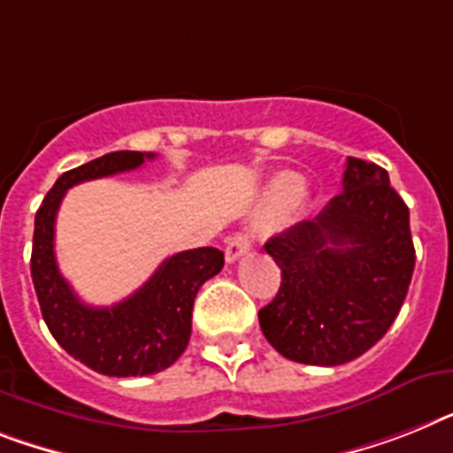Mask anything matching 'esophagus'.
Instances as JSON below:
<instances>
[{
  "mask_svg": "<svg viewBox=\"0 0 453 453\" xmlns=\"http://www.w3.org/2000/svg\"><path fill=\"white\" fill-rule=\"evenodd\" d=\"M252 248V238L248 234H235L229 242H226V250H224V257L229 264H234L235 259H241L242 254Z\"/></svg>",
  "mask_w": 453,
  "mask_h": 453,
  "instance_id": "esophagus-1",
  "label": "esophagus"
}]
</instances>
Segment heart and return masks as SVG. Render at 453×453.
I'll return each instance as SVG.
<instances>
[{"label":"heart","mask_w":453,"mask_h":453,"mask_svg":"<svg viewBox=\"0 0 453 453\" xmlns=\"http://www.w3.org/2000/svg\"><path fill=\"white\" fill-rule=\"evenodd\" d=\"M303 182L296 173H278L268 185V205L271 208H287L301 196Z\"/></svg>","instance_id":"b5f03b06"}]
</instances>
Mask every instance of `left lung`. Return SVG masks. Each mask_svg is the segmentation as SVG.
I'll use <instances>...</instances> for the list:
<instances>
[{
  "mask_svg": "<svg viewBox=\"0 0 453 453\" xmlns=\"http://www.w3.org/2000/svg\"><path fill=\"white\" fill-rule=\"evenodd\" d=\"M282 282L261 331L289 361L342 365L382 338L414 271L410 211L377 164L347 157L342 192L266 242Z\"/></svg>",
  "mask_w": 453,
  "mask_h": 453,
  "instance_id": "left-lung-1",
  "label": "left lung"
}]
</instances>
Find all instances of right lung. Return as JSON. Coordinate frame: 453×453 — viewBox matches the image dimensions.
<instances>
[{
    "label": "right lung",
    "mask_w": 453,
    "mask_h": 453,
    "mask_svg": "<svg viewBox=\"0 0 453 453\" xmlns=\"http://www.w3.org/2000/svg\"><path fill=\"white\" fill-rule=\"evenodd\" d=\"M152 152L119 150L71 168L58 178L34 218L32 282L41 315L66 354L108 377H143L168 368L192 335V308L205 280L218 275V248L185 250L162 261L148 282L111 308L88 305L62 278L55 259V218L69 187L134 171Z\"/></svg>",
    "instance_id": "1"
}]
</instances>
